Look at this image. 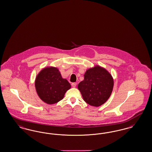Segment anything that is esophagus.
<instances>
[{
  "label": "esophagus",
  "instance_id": "esophagus-1",
  "mask_svg": "<svg viewBox=\"0 0 152 152\" xmlns=\"http://www.w3.org/2000/svg\"><path fill=\"white\" fill-rule=\"evenodd\" d=\"M76 85H77V84H76V83H72V84H71V85H72V86L73 88H75L76 86Z\"/></svg>",
  "mask_w": 152,
  "mask_h": 152
}]
</instances>
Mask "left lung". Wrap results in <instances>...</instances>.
I'll return each instance as SVG.
<instances>
[{
  "mask_svg": "<svg viewBox=\"0 0 152 152\" xmlns=\"http://www.w3.org/2000/svg\"><path fill=\"white\" fill-rule=\"evenodd\" d=\"M113 88V79L105 68L99 66L88 69L84 80L78 85L84 101L90 105L99 107L108 99Z\"/></svg>",
  "mask_w": 152,
  "mask_h": 152,
  "instance_id": "8db88e82",
  "label": "left lung"
}]
</instances>
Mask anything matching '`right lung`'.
Wrapping results in <instances>:
<instances>
[{"instance_id": "1", "label": "right lung", "mask_w": 152, "mask_h": 152, "mask_svg": "<svg viewBox=\"0 0 152 152\" xmlns=\"http://www.w3.org/2000/svg\"><path fill=\"white\" fill-rule=\"evenodd\" d=\"M35 86L39 98L48 104L61 100L71 88L68 81L62 78L57 68L53 67L42 69L37 75Z\"/></svg>"}]
</instances>
